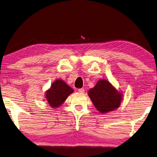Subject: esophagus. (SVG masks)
Masks as SVG:
<instances>
[{
  "label": "esophagus",
  "mask_w": 157,
  "mask_h": 157,
  "mask_svg": "<svg viewBox=\"0 0 157 157\" xmlns=\"http://www.w3.org/2000/svg\"><path fill=\"white\" fill-rule=\"evenodd\" d=\"M78 92H80V93H84L85 92V90H84V89H82V88L78 89Z\"/></svg>",
  "instance_id": "1"
}]
</instances>
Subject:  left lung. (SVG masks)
Instances as JSON below:
<instances>
[{
  "instance_id": "left-lung-1",
  "label": "left lung",
  "mask_w": 157,
  "mask_h": 157,
  "mask_svg": "<svg viewBox=\"0 0 157 157\" xmlns=\"http://www.w3.org/2000/svg\"><path fill=\"white\" fill-rule=\"evenodd\" d=\"M88 96L96 109L101 113L113 111L119 108L123 94L106 79H100L88 91Z\"/></svg>"
}]
</instances>
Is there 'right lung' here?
<instances>
[{
    "label": "right lung",
    "mask_w": 157,
    "mask_h": 157,
    "mask_svg": "<svg viewBox=\"0 0 157 157\" xmlns=\"http://www.w3.org/2000/svg\"><path fill=\"white\" fill-rule=\"evenodd\" d=\"M73 92V89L63 80L57 79L52 82L51 87L46 91L45 98L51 107L58 108Z\"/></svg>",
    "instance_id": "1"
}]
</instances>
